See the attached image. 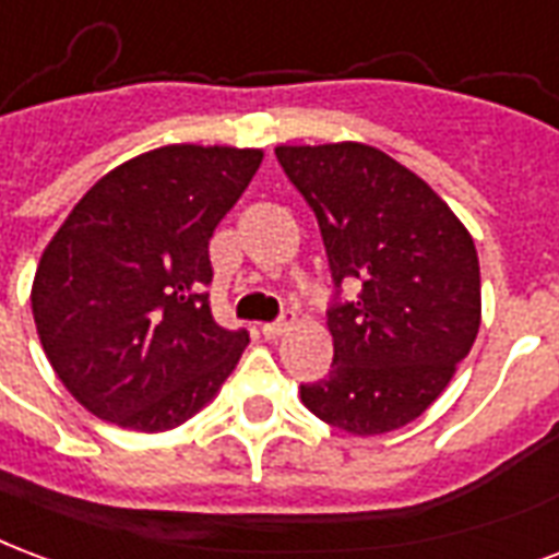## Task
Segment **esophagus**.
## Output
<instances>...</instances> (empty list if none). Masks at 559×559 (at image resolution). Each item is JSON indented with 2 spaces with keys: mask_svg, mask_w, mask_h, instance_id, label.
Listing matches in <instances>:
<instances>
[{
  "mask_svg": "<svg viewBox=\"0 0 559 559\" xmlns=\"http://www.w3.org/2000/svg\"><path fill=\"white\" fill-rule=\"evenodd\" d=\"M290 329H293V313H284L278 322H266L260 332H263V337H266V341H278L281 334H287Z\"/></svg>",
  "mask_w": 559,
  "mask_h": 559,
  "instance_id": "34e87169",
  "label": "esophagus"
}]
</instances>
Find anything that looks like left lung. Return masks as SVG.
<instances>
[{"label": "left lung", "instance_id": "1", "mask_svg": "<svg viewBox=\"0 0 559 559\" xmlns=\"http://www.w3.org/2000/svg\"><path fill=\"white\" fill-rule=\"evenodd\" d=\"M275 156L317 216L337 287L332 370L301 384V403L353 436L406 427L479 332L474 239L429 183L370 144H281ZM343 280L359 287L355 302L340 301Z\"/></svg>", "mask_w": 559, "mask_h": 559}]
</instances>
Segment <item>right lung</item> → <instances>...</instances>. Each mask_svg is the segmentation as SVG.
<instances>
[{
    "label": "right lung",
    "mask_w": 559,
    "mask_h": 559,
    "mask_svg": "<svg viewBox=\"0 0 559 559\" xmlns=\"http://www.w3.org/2000/svg\"><path fill=\"white\" fill-rule=\"evenodd\" d=\"M258 147L168 144L111 168L49 239L37 337L100 420L165 432L216 396L248 332L213 320L210 237L260 168Z\"/></svg>",
    "instance_id": "add662e5"
}]
</instances>
